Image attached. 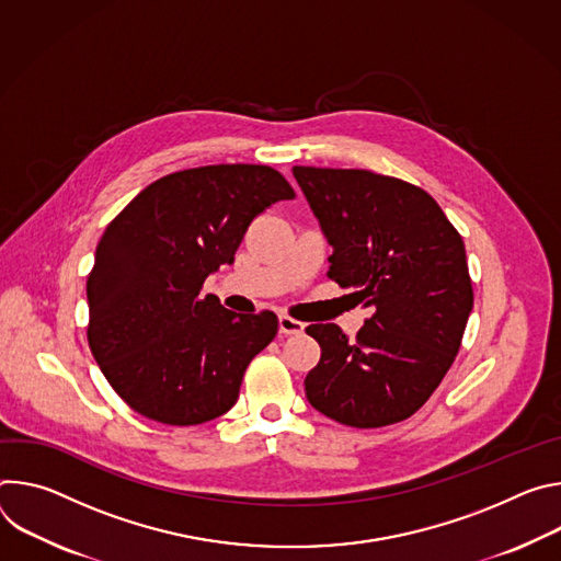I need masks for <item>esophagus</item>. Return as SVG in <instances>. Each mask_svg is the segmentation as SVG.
Returning <instances> with one entry per match:
<instances>
[{
	"mask_svg": "<svg viewBox=\"0 0 561 561\" xmlns=\"http://www.w3.org/2000/svg\"><path fill=\"white\" fill-rule=\"evenodd\" d=\"M302 328H305V325H302L300 321L291 319V317H285V314L278 317V332L285 334V336H289V334H300Z\"/></svg>",
	"mask_w": 561,
	"mask_h": 561,
	"instance_id": "obj_1",
	"label": "esophagus"
}]
</instances>
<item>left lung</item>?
<instances>
[{
	"label": "left lung",
	"mask_w": 561,
	"mask_h": 561,
	"mask_svg": "<svg viewBox=\"0 0 561 561\" xmlns=\"http://www.w3.org/2000/svg\"><path fill=\"white\" fill-rule=\"evenodd\" d=\"M334 254L328 276L371 317L350 341L309 325L321 345L307 401L352 427L412 416L444 381L472 312L461 233L421 186L367 169L294 167Z\"/></svg>",
	"instance_id": "8db88e82"
}]
</instances>
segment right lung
<instances>
[{
	"instance_id": "obj_1",
	"label": "right lung",
	"mask_w": 561,
	"mask_h": 561,
	"mask_svg": "<svg viewBox=\"0 0 561 561\" xmlns=\"http://www.w3.org/2000/svg\"><path fill=\"white\" fill-rule=\"evenodd\" d=\"M291 184L265 164H209L142 190L102 233L87 278L89 347L119 399L167 425H198L238 399L278 319L236 314L205 278L231 263L247 227Z\"/></svg>"
}]
</instances>
